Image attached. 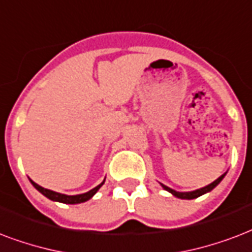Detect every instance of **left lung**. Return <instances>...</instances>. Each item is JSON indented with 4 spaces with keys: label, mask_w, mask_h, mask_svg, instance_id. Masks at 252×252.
<instances>
[{
    "label": "left lung",
    "mask_w": 252,
    "mask_h": 252,
    "mask_svg": "<svg viewBox=\"0 0 252 252\" xmlns=\"http://www.w3.org/2000/svg\"><path fill=\"white\" fill-rule=\"evenodd\" d=\"M226 174H227V171L224 174H222V175H220L218 179H215L213 183H210V185H207V186L202 187V189H198V190H194V191L173 190V189H170V187L164 186L163 183H160V186H162V189H163V190L169 191L170 194L175 196V198H179V199H195V198H198V196L203 195V194H207V192H210L211 190H214L215 187L218 186L219 183L222 182V179L226 177Z\"/></svg>",
    "instance_id": "1"
}]
</instances>
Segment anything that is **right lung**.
Wrapping results in <instances>:
<instances>
[{"label": "right lung", "mask_w": 252, "mask_h": 252, "mask_svg": "<svg viewBox=\"0 0 252 252\" xmlns=\"http://www.w3.org/2000/svg\"><path fill=\"white\" fill-rule=\"evenodd\" d=\"M105 179H103V182L99 183L97 187H94V189H92V190L88 191V192L77 194V195H66V194H61V192H57V191L49 190V189H45V187L39 186V185H37L35 182H33L32 179H30V182H32V185H33L42 195H45L46 198L53 200V202H60V203H66V205H77V203H83V202H86V200L92 199L93 196L97 194V191L101 189L102 185L105 183Z\"/></svg>", "instance_id": "obj_1"}]
</instances>
